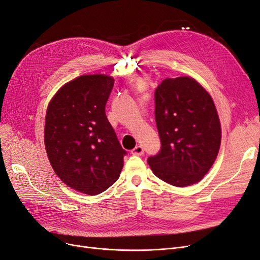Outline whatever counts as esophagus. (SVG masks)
<instances>
[{"label": "esophagus", "instance_id": "34e87169", "mask_svg": "<svg viewBox=\"0 0 260 260\" xmlns=\"http://www.w3.org/2000/svg\"><path fill=\"white\" fill-rule=\"evenodd\" d=\"M143 152H145V150H143V148L141 146H136L135 148L132 150V154H134V155H142Z\"/></svg>", "mask_w": 260, "mask_h": 260}]
</instances>
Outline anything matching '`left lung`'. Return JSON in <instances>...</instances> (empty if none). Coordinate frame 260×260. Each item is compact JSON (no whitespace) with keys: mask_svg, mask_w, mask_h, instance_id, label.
Returning a JSON list of instances; mask_svg holds the SVG:
<instances>
[{"mask_svg":"<svg viewBox=\"0 0 260 260\" xmlns=\"http://www.w3.org/2000/svg\"><path fill=\"white\" fill-rule=\"evenodd\" d=\"M154 99L160 150L148 164L171 185L194 184L213 165L219 150L220 124L213 100L189 77L164 79Z\"/></svg>","mask_w":260,"mask_h":260,"instance_id":"8db88e82","label":"left lung"}]
</instances>
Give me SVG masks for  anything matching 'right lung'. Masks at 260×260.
<instances>
[{
  "mask_svg": "<svg viewBox=\"0 0 260 260\" xmlns=\"http://www.w3.org/2000/svg\"><path fill=\"white\" fill-rule=\"evenodd\" d=\"M113 83L106 75L80 76L57 91L46 113L50 164L66 185L86 195L110 187L127 154L105 112Z\"/></svg>",
  "mask_w": 260,
  "mask_h": 260,
  "instance_id": "obj_1",
  "label": "right lung"
}]
</instances>
